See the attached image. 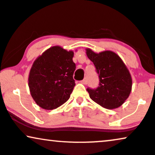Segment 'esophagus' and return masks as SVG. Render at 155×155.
Returning a JSON list of instances; mask_svg holds the SVG:
<instances>
[{"label":"esophagus","instance_id":"esophagus-1","mask_svg":"<svg viewBox=\"0 0 155 155\" xmlns=\"http://www.w3.org/2000/svg\"><path fill=\"white\" fill-rule=\"evenodd\" d=\"M81 84H87V83H88V80H87V78H85V79H84L83 80H82V81H81Z\"/></svg>","mask_w":155,"mask_h":155}]
</instances>
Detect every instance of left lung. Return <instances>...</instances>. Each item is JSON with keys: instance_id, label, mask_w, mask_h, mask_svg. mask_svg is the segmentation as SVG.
Listing matches in <instances>:
<instances>
[{"instance_id": "left-lung-1", "label": "left lung", "mask_w": 155, "mask_h": 155, "mask_svg": "<svg viewBox=\"0 0 155 155\" xmlns=\"http://www.w3.org/2000/svg\"><path fill=\"white\" fill-rule=\"evenodd\" d=\"M86 51L99 77V86L97 89H87L90 98L105 109L118 108L132 91V79L128 68L118 55L111 51L99 54L90 48Z\"/></svg>"}]
</instances>
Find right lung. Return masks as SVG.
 <instances>
[{
	"instance_id": "obj_1",
	"label": "right lung",
	"mask_w": 155,
	"mask_h": 155,
	"mask_svg": "<svg viewBox=\"0 0 155 155\" xmlns=\"http://www.w3.org/2000/svg\"><path fill=\"white\" fill-rule=\"evenodd\" d=\"M74 51L59 46L45 51L34 61L28 75V87L35 102L46 110L64 104L75 86Z\"/></svg>"
}]
</instances>
